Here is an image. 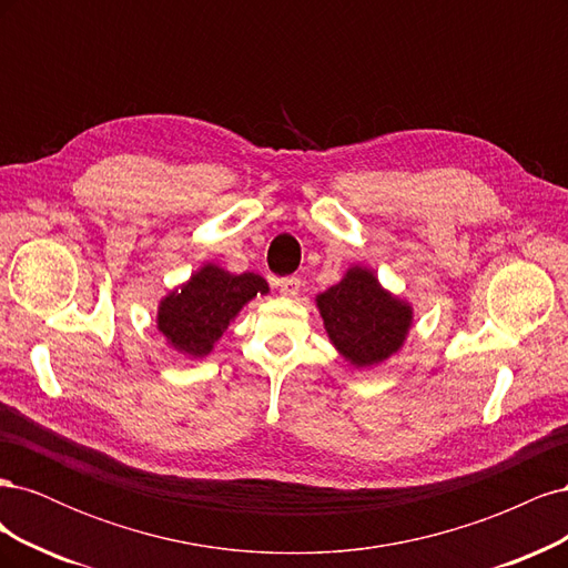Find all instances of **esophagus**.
Segmentation results:
<instances>
[{
	"mask_svg": "<svg viewBox=\"0 0 568 568\" xmlns=\"http://www.w3.org/2000/svg\"><path fill=\"white\" fill-rule=\"evenodd\" d=\"M277 288H280L282 296L294 298V296H298V291H301V280L298 277H284V280L277 282Z\"/></svg>",
	"mask_w": 568,
	"mask_h": 568,
	"instance_id": "esophagus-1",
	"label": "esophagus"
}]
</instances>
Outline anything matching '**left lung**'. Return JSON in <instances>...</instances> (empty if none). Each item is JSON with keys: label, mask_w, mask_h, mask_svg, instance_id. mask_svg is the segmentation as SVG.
I'll use <instances>...</instances> for the list:
<instances>
[{"label": "left lung", "mask_w": 568, "mask_h": 568, "mask_svg": "<svg viewBox=\"0 0 568 568\" xmlns=\"http://www.w3.org/2000/svg\"><path fill=\"white\" fill-rule=\"evenodd\" d=\"M326 334L357 367L382 363L398 351L412 322L409 305L393 298L372 272L353 267L343 282L317 296Z\"/></svg>", "instance_id": "8db88e82"}]
</instances>
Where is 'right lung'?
I'll use <instances>...</instances> for the list:
<instances>
[{
	"label": "right lung",
	"instance_id": "obj_1",
	"mask_svg": "<svg viewBox=\"0 0 568 568\" xmlns=\"http://www.w3.org/2000/svg\"><path fill=\"white\" fill-rule=\"evenodd\" d=\"M257 294H267V282L261 274H230L205 265L182 291L161 303L159 329L178 351L203 357L227 329L230 320Z\"/></svg>",
	"mask_w": 568,
	"mask_h": 568
}]
</instances>
